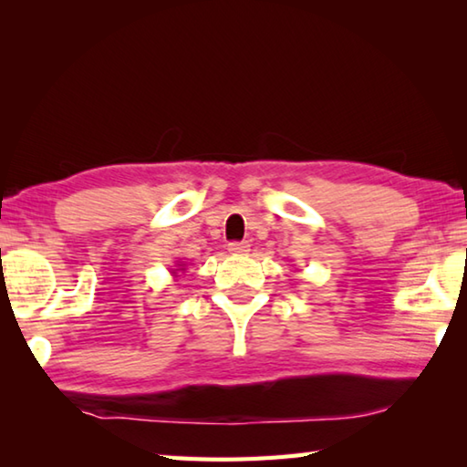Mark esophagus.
I'll list each match as a JSON object with an SVG mask.
<instances>
[{"label":"esophagus","instance_id":"1","mask_svg":"<svg viewBox=\"0 0 467 467\" xmlns=\"http://www.w3.org/2000/svg\"><path fill=\"white\" fill-rule=\"evenodd\" d=\"M228 251L234 253V255H244L249 251V243L247 241H233L228 244Z\"/></svg>","mask_w":467,"mask_h":467}]
</instances>
